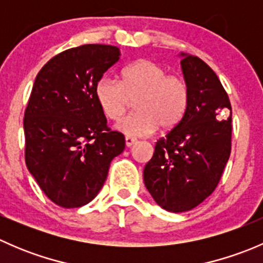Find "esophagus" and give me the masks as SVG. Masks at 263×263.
Instances as JSON below:
<instances>
[{
  "instance_id": "1",
  "label": "esophagus",
  "mask_w": 263,
  "mask_h": 263,
  "mask_svg": "<svg viewBox=\"0 0 263 263\" xmlns=\"http://www.w3.org/2000/svg\"><path fill=\"white\" fill-rule=\"evenodd\" d=\"M124 141H126V146H127V147H131L132 145L136 144L137 140L134 139V137H131V136H126V139H124Z\"/></svg>"
}]
</instances>
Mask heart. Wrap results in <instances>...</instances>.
<instances>
[{
    "label": "heart",
    "instance_id": "heart-1",
    "mask_svg": "<svg viewBox=\"0 0 263 263\" xmlns=\"http://www.w3.org/2000/svg\"><path fill=\"white\" fill-rule=\"evenodd\" d=\"M94 94L103 116L113 122L119 121L134 102L136 112L117 126L128 136H145L158 127L160 131L176 128L191 102L185 79L168 73L163 65L151 60H139L124 67L119 81L100 79Z\"/></svg>",
    "mask_w": 263,
    "mask_h": 263
}]
</instances>
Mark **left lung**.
<instances>
[{
    "mask_svg": "<svg viewBox=\"0 0 263 263\" xmlns=\"http://www.w3.org/2000/svg\"><path fill=\"white\" fill-rule=\"evenodd\" d=\"M182 70L190 107L181 123L158 140L144 169L147 191L171 213L192 210L214 192L232 151V104L219 78L197 55H184ZM228 110L230 118L220 121Z\"/></svg>",
    "mask_w": 263,
    "mask_h": 263,
    "instance_id": "1",
    "label": "left lung"
}]
</instances>
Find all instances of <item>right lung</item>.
Returning <instances> with one entry per match:
<instances>
[{"label": "right lung", "instance_id": "right-lung-1", "mask_svg": "<svg viewBox=\"0 0 263 263\" xmlns=\"http://www.w3.org/2000/svg\"><path fill=\"white\" fill-rule=\"evenodd\" d=\"M118 60L115 46L84 44L58 53L36 75L24 115L25 163L61 208L89 203L124 148V136L108 127L94 94Z\"/></svg>", "mask_w": 263, "mask_h": 263}]
</instances>
